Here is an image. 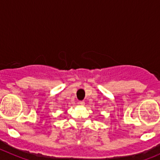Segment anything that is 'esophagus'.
Masks as SVG:
<instances>
[{
    "label": "esophagus",
    "instance_id": "esophagus-1",
    "mask_svg": "<svg viewBox=\"0 0 160 160\" xmlns=\"http://www.w3.org/2000/svg\"><path fill=\"white\" fill-rule=\"evenodd\" d=\"M79 104L81 106H84L85 102H84V101H80V102H79Z\"/></svg>",
    "mask_w": 160,
    "mask_h": 160
}]
</instances>
